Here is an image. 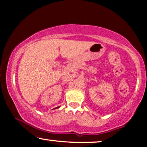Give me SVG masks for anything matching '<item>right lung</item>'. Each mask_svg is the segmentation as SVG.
<instances>
[{
    "instance_id": "1",
    "label": "right lung",
    "mask_w": 147,
    "mask_h": 147,
    "mask_svg": "<svg viewBox=\"0 0 147 147\" xmlns=\"http://www.w3.org/2000/svg\"><path fill=\"white\" fill-rule=\"evenodd\" d=\"M59 108V106H58V107H57L56 108Z\"/></svg>"
}]
</instances>
